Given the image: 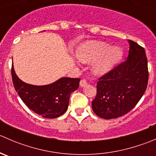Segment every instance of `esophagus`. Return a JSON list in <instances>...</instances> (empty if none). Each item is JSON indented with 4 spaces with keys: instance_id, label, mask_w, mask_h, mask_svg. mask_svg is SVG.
<instances>
[{
    "instance_id": "obj_1",
    "label": "esophagus",
    "mask_w": 156,
    "mask_h": 156,
    "mask_svg": "<svg viewBox=\"0 0 156 156\" xmlns=\"http://www.w3.org/2000/svg\"><path fill=\"white\" fill-rule=\"evenodd\" d=\"M87 84V81H86V79H84V78L81 79V81H80V86H81V87H84V86H86Z\"/></svg>"
}]
</instances>
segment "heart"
Here are the masks:
<instances>
[{
  "instance_id": "heart-1",
  "label": "heart",
  "mask_w": 156,
  "mask_h": 156,
  "mask_svg": "<svg viewBox=\"0 0 156 156\" xmlns=\"http://www.w3.org/2000/svg\"><path fill=\"white\" fill-rule=\"evenodd\" d=\"M122 49L119 47L111 48L109 44L101 41H88L77 50V56L82 62H96L94 71L97 75H103L120 60Z\"/></svg>"
}]
</instances>
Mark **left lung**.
Wrapping results in <instances>:
<instances>
[{"label":"left lung","instance_id":"left-lung-1","mask_svg":"<svg viewBox=\"0 0 156 156\" xmlns=\"http://www.w3.org/2000/svg\"><path fill=\"white\" fill-rule=\"evenodd\" d=\"M127 59L98 78L97 95L92 108L105 119L127 114L145 93L149 79L148 62L144 48L129 40Z\"/></svg>","mask_w":156,"mask_h":156}]
</instances>
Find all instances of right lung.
Here are the masks:
<instances>
[{
  "label": "right lung",
  "mask_w": 156,
  "mask_h": 156,
  "mask_svg": "<svg viewBox=\"0 0 156 156\" xmlns=\"http://www.w3.org/2000/svg\"><path fill=\"white\" fill-rule=\"evenodd\" d=\"M13 86L23 103L43 118L55 119L66 112L70 94L79 87L80 78H62L44 86L26 84L20 79L11 68Z\"/></svg>",
  "instance_id": "obj_1"
}]
</instances>
